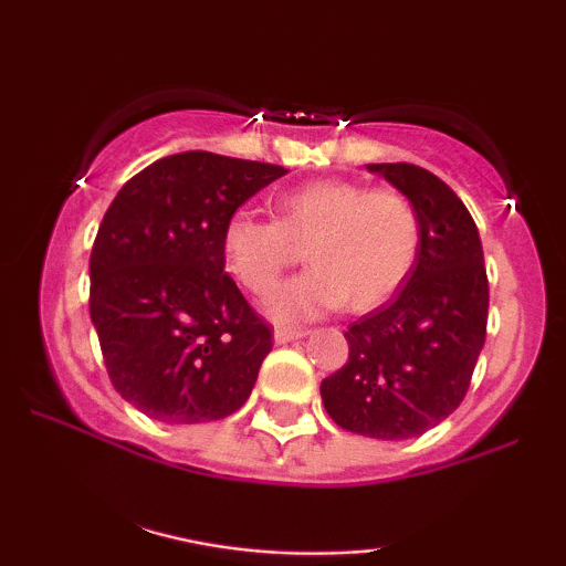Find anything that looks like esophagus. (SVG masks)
Wrapping results in <instances>:
<instances>
[{"mask_svg":"<svg viewBox=\"0 0 566 566\" xmlns=\"http://www.w3.org/2000/svg\"><path fill=\"white\" fill-rule=\"evenodd\" d=\"M306 335H308V329H304V327H275L277 345H285V343H291V339H301Z\"/></svg>","mask_w":566,"mask_h":566,"instance_id":"obj_1","label":"esophagus"}]
</instances>
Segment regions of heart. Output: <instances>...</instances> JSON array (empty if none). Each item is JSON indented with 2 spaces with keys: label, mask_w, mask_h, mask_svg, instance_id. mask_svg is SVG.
I'll return each mask as SVG.
<instances>
[{
  "label": "heart",
  "mask_w": 566,
  "mask_h": 566,
  "mask_svg": "<svg viewBox=\"0 0 566 566\" xmlns=\"http://www.w3.org/2000/svg\"><path fill=\"white\" fill-rule=\"evenodd\" d=\"M420 242V213L405 192L350 180L298 185L275 198V219L237 211L223 227L227 265L258 296L306 247L312 268L268 296L277 319H306L339 304L353 312L384 304L412 273Z\"/></svg>",
  "instance_id": "obj_1"
}]
</instances>
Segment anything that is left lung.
I'll list each match as a JSON object with an SVG mask.
<instances>
[{
	"label": "left lung",
	"instance_id": "8db88e82",
	"mask_svg": "<svg viewBox=\"0 0 566 566\" xmlns=\"http://www.w3.org/2000/svg\"><path fill=\"white\" fill-rule=\"evenodd\" d=\"M420 213L422 242L394 296L347 327V363L322 381L343 430L378 440L417 438L455 412L486 337L482 239L461 198L428 169L368 165Z\"/></svg>",
	"mask_w": 566,
	"mask_h": 566
}]
</instances>
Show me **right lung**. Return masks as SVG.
<instances>
[{
  "mask_svg": "<svg viewBox=\"0 0 566 566\" xmlns=\"http://www.w3.org/2000/svg\"><path fill=\"white\" fill-rule=\"evenodd\" d=\"M289 169L182 151L123 185L90 254V316L115 391L167 424L250 399L273 329L223 273V227Z\"/></svg>",
  "mask_w": 566,
  "mask_h": 566,
  "instance_id": "right-lung-1",
  "label": "right lung"
}]
</instances>
